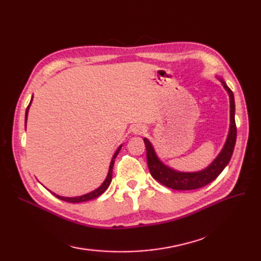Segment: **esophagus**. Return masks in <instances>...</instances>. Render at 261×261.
I'll list each match as a JSON object with an SVG mask.
<instances>
[{
    "label": "esophagus",
    "instance_id": "1",
    "mask_svg": "<svg viewBox=\"0 0 261 261\" xmlns=\"http://www.w3.org/2000/svg\"><path fill=\"white\" fill-rule=\"evenodd\" d=\"M134 132H135V134H138V135H141V134H144L146 132V128L144 126H136V127L134 128Z\"/></svg>",
    "mask_w": 261,
    "mask_h": 261
}]
</instances>
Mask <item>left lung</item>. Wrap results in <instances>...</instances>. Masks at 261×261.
Instances as JSON below:
<instances>
[{
    "mask_svg": "<svg viewBox=\"0 0 261 261\" xmlns=\"http://www.w3.org/2000/svg\"><path fill=\"white\" fill-rule=\"evenodd\" d=\"M222 84L228 92V96H230L231 126L222 151L220 152L217 159L207 169L199 172L183 173L172 170L169 167H165L158 159L150 141L147 138L144 139L147 150V163L149 171L151 173L152 177L162 185L172 189H176V191H192V189L201 188L211 183L212 180H215L220 175V173L224 170L227 163L230 162L236 143V130H238L235 124V101L233 91L228 88L224 82H222Z\"/></svg>",
    "mask_w": 261,
    "mask_h": 261,
    "instance_id": "left-lung-1",
    "label": "left lung"
}]
</instances>
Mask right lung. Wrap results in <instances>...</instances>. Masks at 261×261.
I'll list each match as a JSON object with an SVG mask.
<instances>
[{
	"mask_svg": "<svg viewBox=\"0 0 261 261\" xmlns=\"http://www.w3.org/2000/svg\"><path fill=\"white\" fill-rule=\"evenodd\" d=\"M31 103V101H30ZM30 103L29 106L27 107V110H26V121H27V114H28V110H29V107H30ZM122 146L118 147V149L116 150V152L114 153L112 160H111V164H110V169H109V173H108V176L106 178V180L103 181V184H102L99 188H97L96 191H93L89 194H86V195H83V196H78V197H62V196H59V195H55L54 193H52L55 197H58L59 199L61 200H64V201H67V202H72V203H76V202H83V201H88V200H91V199H94L97 198V197H99L101 194H103L107 188L110 186V184H111V179H112V171H113V165H114V160L115 158L118 153V151H120Z\"/></svg>",
	"mask_w": 261,
	"mask_h": 261,
	"instance_id": "obj_1",
	"label": "right lung"
}]
</instances>
